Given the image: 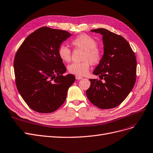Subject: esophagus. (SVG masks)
Listing matches in <instances>:
<instances>
[{"label": "esophagus", "instance_id": "obj_1", "mask_svg": "<svg viewBox=\"0 0 153 153\" xmlns=\"http://www.w3.org/2000/svg\"><path fill=\"white\" fill-rule=\"evenodd\" d=\"M76 79L77 80H79V79H82V77L79 76H76Z\"/></svg>", "mask_w": 153, "mask_h": 153}]
</instances>
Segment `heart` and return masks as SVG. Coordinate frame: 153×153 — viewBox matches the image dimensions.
Masks as SVG:
<instances>
[{
	"label": "heart",
	"instance_id": "obj_1",
	"mask_svg": "<svg viewBox=\"0 0 153 153\" xmlns=\"http://www.w3.org/2000/svg\"><path fill=\"white\" fill-rule=\"evenodd\" d=\"M76 48L84 50L82 62H74L68 66V71L76 76H85L90 69V63L93 65L99 63L102 60L103 53L100 48L97 47L98 43L94 39L87 34H81L73 39L71 42ZM58 54L61 60L69 62L71 59V51L65 45L58 48Z\"/></svg>",
	"mask_w": 153,
	"mask_h": 153
}]
</instances>
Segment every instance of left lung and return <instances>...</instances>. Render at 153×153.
<instances>
[{"label": "left lung", "mask_w": 153, "mask_h": 153, "mask_svg": "<svg viewBox=\"0 0 153 153\" xmlns=\"http://www.w3.org/2000/svg\"><path fill=\"white\" fill-rule=\"evenodd\" d=\"M102 35L103 55L93 74L101 80L90 79L89 100L102 109H112L125 100L136 81L137 61L130 44L122 36L105 28L91 30Z\"/></svg>", "instance_id": "8db88e82"}]
</instances>
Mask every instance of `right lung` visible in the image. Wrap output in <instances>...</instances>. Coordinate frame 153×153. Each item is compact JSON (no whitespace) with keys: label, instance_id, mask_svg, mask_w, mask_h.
<instances>
[{"label":"right lung","instance_id":"obj_1","mask_svg":"<svg viewBox=\"0 0 153 153\" xmlns=\"http://www.w3.org/2000/svg\"><path fill=\"white\" fill-rule=\"evenodd\" d=\"M70 36L65 30L41 27L25 39L16 53L17 89L28 107L37 112L57 110L75 81L72 74L63 75L66 68L58 54L62 42Z\"/></svg>","mask_w":153,"mask_h":153}]
</instances>
